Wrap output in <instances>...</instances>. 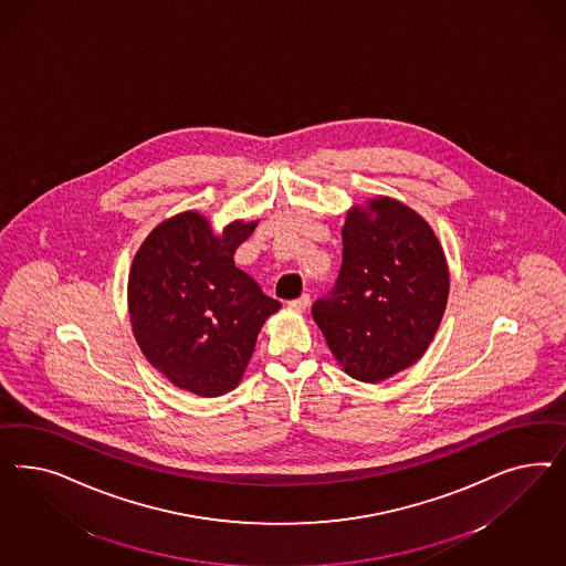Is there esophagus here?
Returning <instances> with one entry per match:
<instances>
[{"label": "esophagus", "instance_id": "34e87169", "mask_svg": "<svg viewBox=\"0 0 566 566\" xmlns=\"http://www.w3.org/2000/svg\"><path fill=\"white\" fill-rule=\"evenodd\" d=\"M308 303H311L308 294H301L298 298H292V301H289V307L294 308V311H305V308L308 307Z\"/></svg>", "mask_w": 566, "mask_h": 566}]
</instances>
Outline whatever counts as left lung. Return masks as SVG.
<instances>
[{
    "instance_id": "left-lung-1",
    "label": "left lung",
    "mask_w": 566,
    "mask_h": 566,
    "mask_svg": "<svg viewBox=\"0 0 566 566\" xmlns=\"http://www.w3.org/2000/svg\"><path fill=\"white\" fill-rule=\"evenodd\" d=\"M448 286L444 251L428 222L379 197L348 211L340 274L311 313L344 371L376 384L423 357Z\"/></svg>"
}]
</instances>
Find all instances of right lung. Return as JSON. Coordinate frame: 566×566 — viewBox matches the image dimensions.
I'll use <instances>...</instances> for the list:
<instances>
[{"instance_id": "right-lung-1", "label": "right lung", "mask_w": 566, "mask_h": 566, "mask_svg": "<svg viewBox=\"0 0 566 566\" xmlns=\"http://www.w3.org/2000/svg\"><path fill=\"white\" fill-rule=\"evenodd\" d=\"M258 222L213 234L187 211L159 223L140 244L128 275V308L143 355L174 386L197 396L237 388L263 322L280 308L234 265Z\"/></svg>"}]
</instances>
